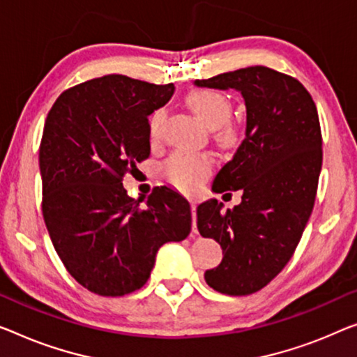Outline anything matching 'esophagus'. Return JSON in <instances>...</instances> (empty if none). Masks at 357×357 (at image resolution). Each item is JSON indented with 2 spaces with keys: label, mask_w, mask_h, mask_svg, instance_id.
I'll list each match as a JSON object with an SVG mask.
<instances>
[{
  "label": "esophagus",
  "mask_w": 357,
  "mask_h": 357,
  "mask_svg": "<svg viewBox=\"0 0 357 357\" xmlns=\"http://www.w3.org/2000/svg\"><path fill=\"white\" fill-rule=\"evenodd\" d=\"M190 210H192V232L197 234V204L195 202H190Z\"/></svg>",
  "instance_id": "obj_1"
}]
</instances>
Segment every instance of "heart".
I'll list each match as a JSON object with an SVG mask.
<instances>
[{
	"label": "heart",
	"instance_id": "1",
	"mask_svg": "<svg viewBox=\"0 0 357 357\" xmlns=\"http://www.w3.org/2000/svg\"><path fill=\"white\" fill-rule=\"evenodd\" d=\"M185 100L202 123H205L211 130L216 128V137L222 144H232L237 139L236 126L229 121L232 107L225 94L213 91V89H197V91L189 93ZM165 116H167V112L163 107L155 109L149 115L147 131L152 141H157L162 136ZM210 169L211 160L206 155L176 152L163 163L162 173L168 179V183L179 189L190 190L202 179L208 176Z\"/></svg>",
	"mask_w": 357,
	"mask_h": 357
}]
</instances>
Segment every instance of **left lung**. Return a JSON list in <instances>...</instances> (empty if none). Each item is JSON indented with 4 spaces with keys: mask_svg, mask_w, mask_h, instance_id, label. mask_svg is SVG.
<instances>
[{
    "mask_svg": "<svg viewBox=\"0 0 357 357\" xmlns=\"http://www.w3.org/2000/svg\"><path fill=\"white\" fill-rule=\"evenodd\" d=\"M195 84L232 88L245 100V139L213 181L215 192L241 189L242 202L226 211L215 199L204 202L197 227L222 248L206 284L225 295H250L285 268L311 216L322 167L317 109L296 78L263 66Z\"/></svg>",
    "mask_w": 357,
    "mask_h": 357,
    "instance_id": "1",
    "label": "left lung"
}]
</instances>
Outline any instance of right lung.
<instances>
[{
  "instance_id": "add662e5",
  "label": "right lung",
  "mask_w": 357,
  "mask_h": 357,
  "mask_svg": "<svg viewBox=\"0 0 357 357\" xmlns=\"http://www.w3.org/2000/svg\"><path fill=\"white\" fill-rule=\"evenodd\" d=\"M173 93V83L105 75L63 91L46 116L43 218L66 269L93 294L141 289L158 248L190 232L183 195L163 185L141 206L123 188L125 174L151 153L147 116Z\"/></svg>"
}]
</instances>
